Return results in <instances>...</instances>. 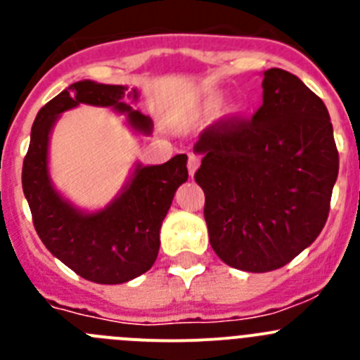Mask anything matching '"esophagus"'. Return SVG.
<instances>
[{
    "label": "esophagus",
    "mask_w": 360,
    "mask_h": 360,
    "mask_svg": "<svg viewBox=\"0 0 360 360\" xmlns=\"http://www.w3.org/2000/svg\"><path fill=\"white\" fill-rule=\"evenodd\" d=\"M200 155L196 153H189V162H187V167H189V174L191 176H194V173H196V169L200 167Z\"/></svg>",
    "instance_id": "1"
}]
</instances>
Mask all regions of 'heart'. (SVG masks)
Here are the masks:
<instances>
[{
  "mask_svg": "<svg viewBox=\"0 0 360 360\" xmlns=\"http://www.w3.org/2000/svg\"><path fill=\"white\" fill-rule=\"evenodd\" d=\"M219 105H221V96L219 94H214V96L209 100V107L216 108V107H219Z\"/></svg>",
  "mask_w": 360,
  "mask_h": 360,
  "instance_id": "obj_1",
  "label": "heart"
}]
</instances>
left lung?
Wrapping results in <instances>:
<instances>
[{"label":"left lung","mask_w":360,"mask_h":360,"mask_svg":"<svg viewBox=\"0 0 360 360\" xmlns=\"http://www.w3.org/2000/svg\"><path fill=\"white\" fill-rule=\"evenodd\" d=\"M194 180L205 193L210 246L232 268L266 273L291 262L323 230L339 173L321 98L283 69L264 71L252 120L202 131Z\"/></svg>","instance_id":"obj_1"}]
</instances>
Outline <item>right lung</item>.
Wrapping results in <instances>:
<instances>
[{"label": "right lung", "instance_id": "add662e5", "mask_svg": "<svg viewBox=\"0 0 360 360\" xmlns=\"http://www.w3.org/2000/svg\"><path fill=\"white\" fill-rule=\"evenodd\" d=\"M127 98L137 91L91 80L71 84L39 110L22 162V193L46 248L58 260L96 283H124L153 266L160 226L176 189L187 180V155L160 166H135L121 194L98 212H84L55 191L48 171L49 134L58 115L80 103L110 107L128 115L135 130L150 134L151 120L134 110Z\"/></svg>", "mask_w": 360, "mask_h": 360}]
</instances>
